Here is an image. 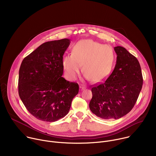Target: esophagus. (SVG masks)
<instances>
[{
    "instance_id": "obj_1",
    "label": "esophagus",
    "mask_w": 156,
    "mask_h": 156,
    "mask_svg": "<svg viewBox=\"0 0 156 156\" xmlns=\"http://www.w3.org/2000/svg\"><path fill=\"white\" fill-rule=\"evenodd\" d=\"M85 89H86V87H85L84 86H80V90L81 91L84 90H85Z\"/></svg>"
}]
</instances>
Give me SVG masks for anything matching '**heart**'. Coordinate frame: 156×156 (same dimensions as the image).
Returning a JSON list of instances; mask_svg holds the SVG:
<instances>
[{
    "mask_svg": "<svg viewBox=\"0 0 156 156\" xmlns=\"http://www.w3.org/2000/svg\"><path fill=\"white\" fill-rule=\"evenodd\" d=\"M114 60V52L110 46L92 39H83L75 44L72 54L63 57L62 64L70 80L76 78L83 65L85 80L99 83L105 81L111 73Z\"/></svg>",
    "mask_w": 156,
    "mask_h": 156,
    "instance_id": "1",
    "label": "heart"
}]
</instances>
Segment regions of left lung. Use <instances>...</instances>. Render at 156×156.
<instances>
[{
  "instance_id": "1",
  "label": "left lung",
  "mask_w": 156,
  "mask_h": 156,
  "mask_svg": "<svg viewBox=\"0 0 156 156\" xmlns=\"http://www.w3.org/2000/svg\"><path fill=\"white\" fill-rule=\"evenodd\" d=\"M117 60L112 73L102 84L91 89L90 108L103 119H119L134 107L143 86L138 59L122 46L114 48Z\"/></svg>"
}]
</instances>
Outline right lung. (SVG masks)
Here are the masks:
<instances>
[{
  "label": "right lung",
  "mask_w": 156,
  "mask_h": 156,
  "mask_svg": "<svg viewBox=\"0 0 156 156\" xmlns=\"http://www.w3.org/2000/svg\"><path fill=\"white\" fill-rule=\"evenodd\" d=\"M70 44L66 38L44 42L21 64L20 98L29 112L40 120L52 122L64 117L78 93V84L62 76L63 55Z\"/></svg>",
  "instance_id": "right-lung-1"
}]
</instances>
